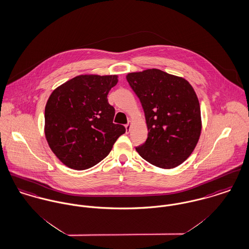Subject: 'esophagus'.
<instances>
[{"label": "esophagus", "mask_w": 249, "mask_h": 249, "mask_svg": "<svg viewBox=\"0 0 249 249\" xmlns=\"http://www.w3.org/2000/svg\"><path fill=\"white\" fill-rule=\"evenodd\" d=\"M130 128H131V125H130V124H125V131H126V133H129V131H130Z\"/></svg>", "instance_id": "1"}]
</instances>
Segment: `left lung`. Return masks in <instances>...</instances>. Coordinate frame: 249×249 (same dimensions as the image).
Wrapping results in <instances>:
<instances>
[{
    "label": "left lung",
    "mask_w": 249,
    "mask_h": 249,
    "mask_svg": "<svg viewBox=\"0 0 249 249\" xmlns=\"http://www.w3.org/2000/svg\"><path fill=\"white\" fill-rule=\"evenodd\" d=\"M126 80L140 99L148 129L137 152L160 168L180 165L193 152L202 131L200 104L192 86L156 68L128 73Z\"/></svg>",
    "instance_id": "8db88e82"
}]
</instances>
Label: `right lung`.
Listing matches in <instances>:
<instances>
[{"mask_svg":"<svg viewBox=\"0 0 249 249\" xmlns=\"http://www.w3.org/2000/svg\"><path fill=\"white\" fill-rule=\"evenodd\" d=\"M117 75H79L54 89L45 109V134L52 152L76 170L94 166L125 132L113 124L115 109L107 94Z\"/></svg>","mask_w":249,"mask_h":249,"instance_id":"right-lung-1","label":"right lung"}]
</instances>
